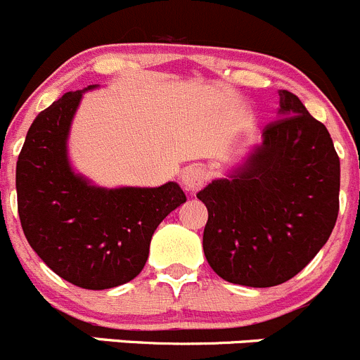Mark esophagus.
<instances>
[{"label":"esophagus","instance_id":"1","mask_svg":"<svg viewBox=\"0 0 360 360\" xmlns=\"http://www.w3.org/2000/svg\"><path fill=\"white\" fill-rule=\"evenodd\" d=\"M180 180H182V186L186 187L187 191L196 193V191H200L201 187L205 186V182H207V169H205L203 166H200V164H193V166L186 167V169L182 171Z\"/></svg>","mask_w":360,"mask_h":360}]
</instances>
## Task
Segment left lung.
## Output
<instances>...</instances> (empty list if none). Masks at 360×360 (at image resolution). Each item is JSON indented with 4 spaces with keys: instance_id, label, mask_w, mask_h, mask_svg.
<instances>
[{
    "instance_id": "obj_1",
    "label": "left lung",
    "mask_w": 360,
    "mask_h": 360,
    "mask_svg": "<svg viewBox=\"0 0 360 360\" xmlns=\"http://www.w3.org/2000/svg\"><path fill=\"white\" fill-rule=\"evenodd\" d=\"M263 145L226 180L198 193L208 210L207 262L222 279L269 288L292 279L330 237L340 212V157L330 134L292 91Z\"/></svg>"
}]
</instances>
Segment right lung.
<instances>
[{
    "instance_id": "obj_1",
    "label": "right lung",
    "mask_w": 360,
    "mask_h": 360,
    "mask_svg": "<svg viewBox=\"0 0 360 360\" xmlns=\"http://www.w3.org/2000/svg\"><path fill=\"white\" fill-rule=\"evenodd\" d=\"M81 95L65 94L30 127L17 159V210L26 240L54 274L108 290L141 272L153 231L187 198L174 182L108 191L72 173L65 143Z\"/></svg>"
}]
</instances>
